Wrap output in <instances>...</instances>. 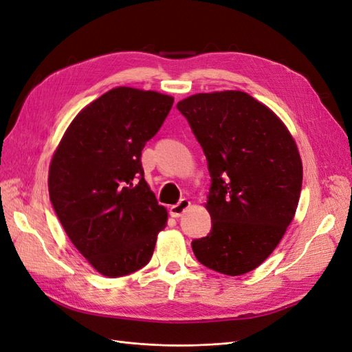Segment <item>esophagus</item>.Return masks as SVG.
I'll list each match as a JSON object with an SVG mask.
<instances>
[{
    "label": "esophagus",
    "instance_id": "34e87169",
    "mask_svg": "<svg viewBox=\"0 0 352 352\" xmlns=\"http://www.w3.org/2000/svg\"><path fill=\"white\" fill-rule=\"evenodd\" d=\"M189 207H190V201L184 198V199H180L177 204L170 207V214H172V217H180Z\"/></svg>",
    "mask_w": 352,
    "mask_h": 352
}]
</instances>
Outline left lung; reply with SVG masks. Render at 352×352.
<instances>
[{
	"instance_id": "1",
	"label": "left lung",
	"mask_w": 352,
	"mask_h": 352,
	"mask_svg": "<svg viewBox=\"0 0 352 352\" xmlns=\"http://www.w3.org/2000/svg\"><path fill=\"white\" fill-rule=\"evenodd\" d=\"M208 162L211 232L192 241L197 260L245 274L269 257L294 220L302 162L291 132L242 91L195 94L177 102Z\"/></svg>"
}]
</instances>
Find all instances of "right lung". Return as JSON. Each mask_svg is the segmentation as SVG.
Wrapping results in <instances>:
<instances>
[{"mask_svg": "<svg viewBox=\"0 0 352 352\" xmlns=\"http://www.w3.org/2000/svg\"><path fill=\"white\" fill-rule=\"evenodd\" d=\"M173 97L117 87L74 117L48 173L51 204L69 239L107 278L151 260L167 210L144 179L141 153L158 132Z\"/></svg>", "mask_w": 352, "mask_h": 352, "instance_id": "right-lung-1", "label": "right lung"}]
</instances>
